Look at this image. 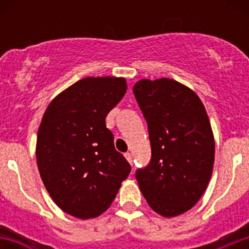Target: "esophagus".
Instances as JSON below:
<instances>
[{"label":"esophagus","mask_w":249,"mask_h":249,"mask_svg":"<svg viewBox=\"0 0 249 249\" xmlns=\"http://www.w3.org/2000/svg\"><path fill=\"white\" fill-rule=\"evenodd\" d=\"M124 157H126V160H128L129 163L132 164V162H133V160H132V155H131V153H129V152H127L126 155H124Z\"/></svg>","instance_id":"esophagus-1"}]
</instances>
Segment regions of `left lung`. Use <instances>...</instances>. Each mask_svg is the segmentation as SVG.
Returning a JSON list of instances; mask_svg holds the SVG:
<instances>
[{"instance_id": "obj_1", "label": "left lung", "mask_w": 249, "mask_h": 249, "mask_svg": "<svg viewBox=\"0 0 249 249\" xmlns=\"http://www.w3.org/2000/svg\"><path fill=\"white\" fill-rule=\"evenodd\" d=\"M133 93L152 148L149 163L136 171V179L152 210L176 217L199 201L212 176L210 120L198 96L171 78L138 81Z\"/></svg>"}]
</instances>
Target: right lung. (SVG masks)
Returning <instances> with one entry per match:
<instances>
[{
    "mask_svg": "<svg viewBox=\"0 0 249 249\" xmlns=\"http://www.w3.org/2000/svg\"><path fill=\"white\" fill-rule=\"evenodd\" d=\"M126 91L122 77H86L54 97L43 114L39 175L54 203L76 218L105 212L131 172L106 127V116Z\"/></svg>",
    "mask_w": 249,
    "mask_h": 249,
    "instance_id": "right-lung-1",
    "label": "right lung"
}]
</instances>
